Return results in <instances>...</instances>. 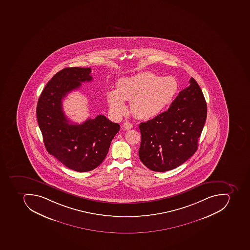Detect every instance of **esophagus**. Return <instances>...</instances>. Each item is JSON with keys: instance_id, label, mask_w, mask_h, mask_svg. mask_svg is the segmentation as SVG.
Instances as JSON below:
<instances>
[{"instance_id": "obj_1", "label": "esophagus", "mask_w": 250, "mask_h": 250, "mask_svg": "<svg viewBox=\"0 0 250 250\" xmlns=\"http://www.w3.org/2000/svg\"><path fill=\"white\" fill-rule=\"evenodd\" d=\"M122 126H123V128L126 130L131 129V128H132V127H133L132 124L128 122H124V123H123V125Z\"/></svg>"}]
</instances>
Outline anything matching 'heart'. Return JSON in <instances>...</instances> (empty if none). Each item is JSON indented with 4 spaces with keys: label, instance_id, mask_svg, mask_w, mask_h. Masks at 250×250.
I'll list each match as a JSON object with an SVG mask.
<instances>
[{
    "label": "heart",
    "instance_id": "1",
    "mask_svg": "<svg viewBox=\"0 0 250 250\" xmlns=\"http://www.w3.org/2000/svg\"><path fill=\"white\" fill-rule=\"evenodd\" d=\"M178 88L173 77L143 72L119 80L117 89L107 90L106 97L110 111L115 116L124 115L127 111L125 101H131L134 115L147 119L160 115L169 107Z\"/></svg>",
    "mask_w": 250,
    "mask_h": 250
}]
</instances>
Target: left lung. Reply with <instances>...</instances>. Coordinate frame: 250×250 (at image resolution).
Instances as JSON below:
<instances>
[{
	"instance_id": "8db88e82",
	"label": "left lung",
	"mask_w": 250,
	"mask_h": 250,
	"mask_svg": "<svg viewBox=\"0 0 250 250\" xmlns=\"http://www.w3.org/2000/svg\"><path fill=\"white\" fill-rule=\"evenodd\" d=\"M206 118L205 97L191 77L190 86L179 93L167 111L139 125L142 163L156 172L184 164L197 151Z\"/></svg>"
}]
</instances>
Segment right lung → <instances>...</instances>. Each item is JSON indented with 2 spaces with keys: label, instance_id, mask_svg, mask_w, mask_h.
Masks as SVG:
<instances>
[{
  "label": "right lung",
  "instance_id": "add662e5",
  "mask_svg": "<svg viewBox=\"0 0 250 250\" xmlns=\"http://www.w3.org/2000/svg\"><path fill=\"white\" fill-rule=\"evenodd\" d=\"M90 68H64L53 76L42 90L36 107L38 123L44 145L69 169L92 170L107 156L120 125L100 115L82 124H71L62 110V99L82 82L92 81Z\"/></svg>",
  "mask_w": 250,
  "mask_h": 250
}]
</instances>
